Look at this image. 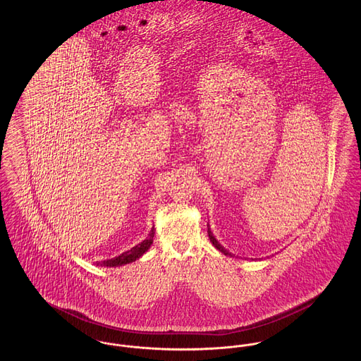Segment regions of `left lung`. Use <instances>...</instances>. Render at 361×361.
<instances>
[{"mask_svg":"<svg viewBox=\"0 0 361 361\" xmlns=\"http://www.w3.org/2000/svg\"><path fill=\"white\" fill-rule=\"evenodd\" d=\"M207 233H209V239H210V242H212V243H213V245H214V247H216V249L220 250V251H221V252H224V254H225V255H231V257H232V254H231V252H229V251H228V250L224 249V247H222L221 245H220V243H219V240H217V239H216V238H214V236H213V233H212V231H210V228H209V229H207Z\"/></svg>","mask_w":361,"mask_h":361,"instance_id":"obj_1","label":"left lung"}]
</instances>
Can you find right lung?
Listing matches in <instances>:
<instances>
[{
  "label": "right lung",
  "mask_w": 361,
  "mask_h": 361,
  "mask_svg": "<svg viewBox=\"0 0 361 361\" xmlns=\"http://www.w3.org/2000/svg\"><path fill=\"white\" fill-rule=\"evenodd\" d=\"M154 235H155V232H154V228H152L151 232H149V235H148V238H147L145 240H142L141 243H139L137 246H135V247H132V249L122 252V254L118 255V257H114L111 259H106V261H102V262L97 261L96 265H97V267L100 265V267L114 268V267H122V265H126V264H130V262L139 259L140 257H141L147 250L151 247L152 240H154Z\"/></svg>",
  "instance_id": "obj_1"
}]
</instances>
